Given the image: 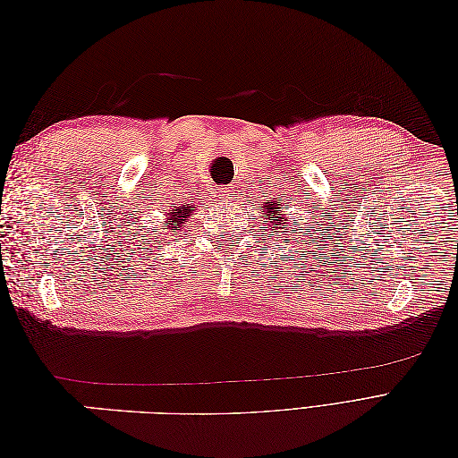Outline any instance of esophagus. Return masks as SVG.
Masks as SVG:
<instances>
[{"label": "esophagus", "instance_id": "1", "mask_svg": "<svg viewBox=\"0 0 458 458\" xmlns=\"http://www.w3.org/2000/svg\"><path fill=\"white\" fill-rule=\"evenodd\" d=\"M217 197L224 199V200H231L233 199V187H219Z\"/></svg>", "mask_w": 458, "mask_h": 458}]
</instances>
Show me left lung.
Instances as JSON below:
<instances>
[{
	"instance_id": "1",
	"label": "left lung",
	"mask_w": 458,
	"mask_h": 458,
	"mask_svg": "<svg viewBox=\"0 0 458 458\" xmlns=\"http://www.w3.org/2000/svg\"><path fill=\"white\" fill-rule=\"evenodd\" d=\"M261 208H263V219L269 221L267 225H269V231L275 234V239L298 242V239L311 237V233L303 231L300 221L293 214L284 212V210H288L290 204L284 202L281 197H276L273 200H266ZM266 237H267V233H266ZM301 242H306V241H301Z\"/></svg>"
}]
</instances>
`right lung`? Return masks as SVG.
I'll list each match as a JSON object with an SVG mask.
<instances>
[{
	"label": "right lung",
	"instance_id": "add662e5",
	"mask_svg": "<svg viewBox=\"0 0 458 458\" xmlns=\"http://www.w3.org/2000/svg\"><path fill=\"white\" fill-rule=\"evenodd\" d=\"M165 216H168L165 219L170 221L168 229H170V233H174V231H179L182 227H185V221H187V217L192 216V210L187 204H182L179 208H175V210H170ZM158 237H162V233L158 234ZM147 242H150V241H147Z\"/></svg>",
	"mask_w": 458,
	"mask_h": 458
}]
</instances>
